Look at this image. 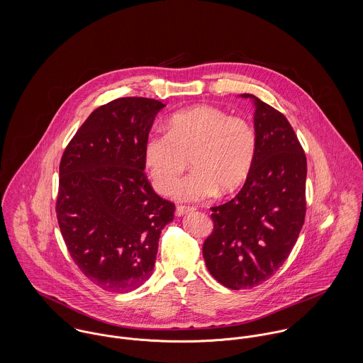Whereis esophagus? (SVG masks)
<instances>
[{
  "label": "esophagus",
  "mask_w": 363,
  "mask_h": 363,
  "mask_svg": "<svg viewBox=\"0 0 363 363\" xmlns=\"http://www.w3.org/2000/svg\"><path fill=\"white\" fill-rule=\"evenodd\" d=\"M193 211H194V208L193 207L179 206V207L176 208V213H177V216H184V215H187V213H190V212H193Z\"/></svg>",
  "instance_id": "obj_1"
}]
</instances>
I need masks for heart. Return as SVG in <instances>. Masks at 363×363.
I'll use <instances>...</instances> for the list:
<instances>
[{
	"instance_id": "heart-1",
	"label": "heart",
	"mask_w": 363,
	"mask_h": 363,
	"mask_svg": "<svg viewBox=\"0 0 363 363\" xmlns=\"http://www.w3.org/2000/svg\"><path fill=\"white\" fill-rule=\"evenodd\" d=\"M194 170L180 182L176 196L200 201L239 190L256 159V134L239 117L213 106H196L173 114L166 131L152 133L144 143V163L157 193L174 190L189 166Z\"/></svg>"
}]
</instances>
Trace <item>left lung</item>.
<instances>
[{"label": "left lung", "mask_w": 363, "mask_h": 363, "mask_svg": "<svg viewBox=\"0 0 363 363\" xmlns=\"http://www.w3.org/2000/svg\"><path fill=\"white\" fill-rule=\"evenodd\" d=\"M256 159L249 179L229 203L211 208L213 230L203 246L211 275L230 289L267 281L288 259L306 212V156L289 121L257 96Z\"/></svg>", "instance_id": "left-lung-1"}]
</instances>
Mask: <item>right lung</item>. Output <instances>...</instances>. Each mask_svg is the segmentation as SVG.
Segmentation results:
<instances>
[{
    "mask_svg": "<svg viewBox=\"0 0 363 363\" xmlns=\"http://www.w3.org/2000/svg\"><path fill=\"white\" fill-rule=\"evenodd\" d=\"M155 99L120 98L85 120L60 162L57 219L78 268L108 292H131L154 272L162 229L174 204L144 173Z\"/></svg>",
    "mask_w": 363,
    "mask_h": 363,
    "instance_id": "right-lung-1",
    "label": "right lung"
}]
</instances>
